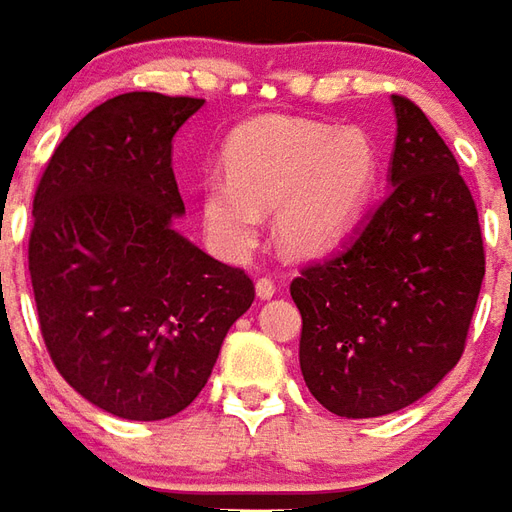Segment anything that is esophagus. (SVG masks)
<instances>
[{
	"label": "esophagus",
	"instance_id": "1",
	"mask_svg": "<svg viewBox=\"0 0 512 512\" xmlns=\"http://www.w3.org/2000/svg\"><path fill=\"white\" fill-rule=\"evenodd\" d=\"M255 288H257V296H260V299H271V296L277 293V282H274L271 277H260L257 279Z\"/></svg>",
	"mask_w": 512,
	"mask_h": 512
}]
</instances>
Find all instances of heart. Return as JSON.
I'll list each match as a JSON object with an SVG mask.
<instances>
[{"label":"heart","mask_w":512,"mask_h":512,"mask_svg":"<svg viewBox=\"0 0 512 512\" xmlns=\"http://www.w3.org/2000/svg\"><path fill=\"white\" fill-rule=\"evenodd\" d=\"M224 167L227 180L205 186L213 238L246 252L260 233V211L277 208L279 241L312 255L332 246L362 211L376 178V147L356 128L257 120L227 142Z\"/></svg>","instance_id":"1"}]
</instances>
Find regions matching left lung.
I'll return each instance as SVG.
<instances>
[{
	"label": "left lung",
	"instance_id": "left-lung-1",
	"mask_svg": "<svg viewBox=\"0 0 512 512\" xmlns=\"http://www.w3.org/2000/svg\"><path fill=\"white\" fill-rule=\"evenodd\" d=\"M392 104V189L348 244L290 282L301 376L323 408L348 419L411 406L458 365L485 277L458 161L414 101L392 95Z\"/></svg>",
	"mask_w": 512,
	"mask_h": 512
}]
</instances>
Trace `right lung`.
I'll list each match as a JSON object with an SVG mask.
<instances>
[{"mask_svg": "<svg viewBox=\"0 0 512 512\" xmlns=\"http://www.w3.org/2000/svg\"><path fill=\"white\" fill-rule=\"evenodd\" d=\"M202 98L126 93L54 147L32 200L29 279L60 376L123 419H167L211 376L255 301L244 268L172 227L183 213L172 136Z\"/></svg>", "mask_w": 512, "mask_h": 512, "instance_id": "right-lung-1", "label": "right lung"}]
</instances>
